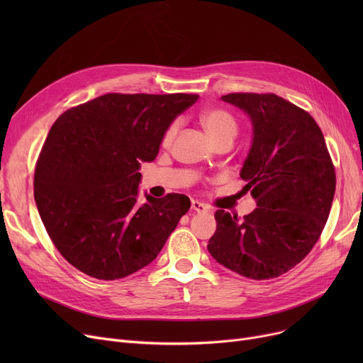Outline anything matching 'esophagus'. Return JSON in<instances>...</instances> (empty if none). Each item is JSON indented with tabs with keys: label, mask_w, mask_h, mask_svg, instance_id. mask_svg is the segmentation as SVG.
I'll return each mask as SVG.
<instances>
[{
	"label": "esophagus",
	"mask_w": 363,
	"mask_h": 363,
	"mask_svg": "<svg viewBox=\"0 0 363 363\" xmlns=\"http://www.w3.org/2000/svg\"><path fill=\"white\" fill-rule=\"evenodd\" d=\"M191 211H194L197 213H204V212H207V206L197 201V200H193L191 201Z\"/></svg>",
	"instance_id": "esophagus-1"
}]
</instances>
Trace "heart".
<instances>
[{
  "label": "heart",
  "instance_id": "obj_1",
  "mask_svg": "<svg viewBox=\"0 0 363 363\" xmlns=\"http://www.w3.org/2000/svg\"><path fill=\"white\" fill-rule=\"evenodd\" d=\"M201 125L204 126L207 135L211 137L212 141H216L223 137H235L237 133V123L234 118L230 113L220 110V108H213V110H207L201 114ZM178 130V123H172L163 135V144H169L174 137L177 135Z\"/></svg>",
  "mask_w": 363,
  "mask_h": 363
}]
</instances>
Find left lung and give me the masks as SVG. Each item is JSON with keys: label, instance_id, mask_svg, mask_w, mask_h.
Masks as SVG:
<instances>
[{"label": "left lung", "instance_id": "left-lung-1", "mask_svg": "<svg viewBox=\"0 0 363 363\" xmlns=\"http://www.w3.org/2000/svg\"><path fill=\"white\" fill-rule=\"evenodd\" d=\"M220 100L252 122L240 177L257 207L242 219L216 211L207 250L242 277L277 278L306 257L325 226L335 193L334 166L308 111L275 94H228Z\"/></svg>", "mask_w": 363, "mask_h": 363}]
</instances>
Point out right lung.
I'll use <instances>...</instances> for the list:
<instances>
[{
    "instance_id": "add662e5",
    "label": "right lung",
    "mask_w": 363,
    "mask_h": 363,
    "mask_svg": "<svg viewBox=\"0 0 363 363\" xmlns=\"http://www.w3.org/2000/svg\"><path fill=\"white\" fill-rule=\"evenodd\" d=\"M199 100L193 94H106L65 111L38 159L33 196L62 256L97 279H119L157 257L189 199L144 194L166 129Z\"/></svg>"
}]
</instances>
